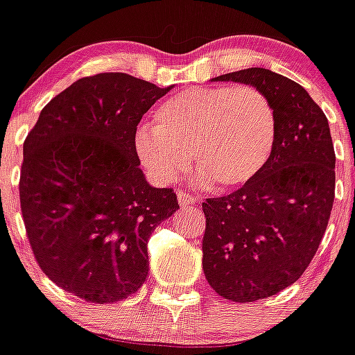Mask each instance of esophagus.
Segmentation results:
<instances>
[{
    "label": "esophagus",
    "mask_w": 355,
    "mask_h": 355,
    "mask_svg": "<svg viewBox=\"0 0 355 355\" xmlns=\"http://www.w3.org/2000/svg\"><path fill=\"white\" fill-rule=\"evenodd\" d=\"M178 202H180V206H192V204H196V196H192V194H189V192H184V191H180L178 192Z\"/></svg>",
    "instance_id": "obj_1"
}]
</instances>
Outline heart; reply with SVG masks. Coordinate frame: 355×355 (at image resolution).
I'll list each match as a JSON object with an SVG mask.
<instances>
[{"instance_id":"1","label":"heart","mask_w":355,"mask_h":355,"mask_svg":"<svg viewBox=\"0 0 355 355\" xmlns=\"http://www.w3.org/2000/svg\"><path fill=\"white\" fill-rule=\"evenodd\" d=\"M278 118L271 99L254 85L191 87L168 98L155 113V127L135 134L142 164L159 184H171L187 166L220 187H241L270 161Z\"/></svg>"}]
</instances>
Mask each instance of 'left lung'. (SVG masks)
Returning <instances> with one entry per match:
<instances>
[{
	"instance_id": "obj_1",
	"label": "left lung",
	"mask_w": 355,
	"mask_h": 355,
	"mask_svg": "<svg viewBox=\"0 0 355 355\" xmlns=\"http://www.w3.org/2000/svg\"><path fill=\"white\" fill-rule=\"evenodd\" d=\"M213 80L261 89L273 103V155L250 182L202 202V270L218 295L254 302L302 277L321 244L335 199V149L323 110L297 82L266 68Z\"/></svg>"
}]
</instances>
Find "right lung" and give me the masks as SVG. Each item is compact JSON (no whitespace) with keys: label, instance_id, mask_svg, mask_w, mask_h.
<instances>
[{"label":"right lung","instance_id":"right-lung-1","mask_svg":"<svg viewBox=\"0 0 355 355\" xmlns=\"http://www.w3.org/2000/svg\"><path fill=\"white\" fill-rule=\"evenodd\" d=\"M171 87L110 71L44 106L24 142L20 209L39 268L87 302L127 299L148 277V241L178 209L139 168L135 132Z\"/></svg>","mask_w":355,"mask_h":355}]
</instances>
